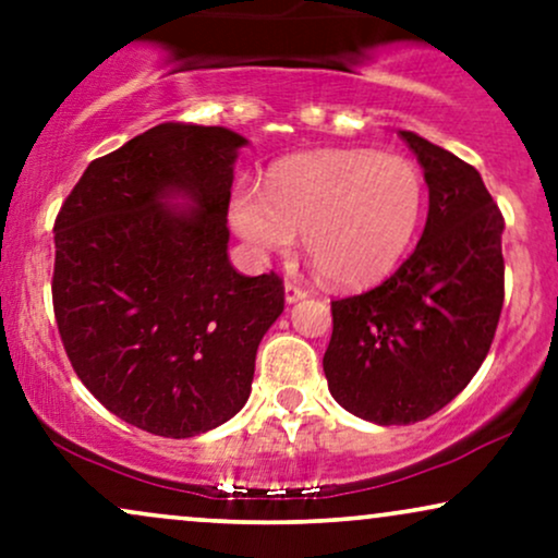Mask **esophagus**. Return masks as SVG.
I'll use <instances>...</instances> for the list:
<instances>
[{"instance_id": "obj_1", "label": "esophagus", "mask_w": 558, "mask_h": 558, "mask_svg": "<svg viewBox=\"0 0 558 558\" xmlns=\"http://www.w3.org/2000/svg\"><path fill=\"white\" fill-rule=\"evenodd\" d=\"M307 298V290L303 284H298V281H287L284 284V300L287 303H298V300Z\"/></svg>"}]
</instances>
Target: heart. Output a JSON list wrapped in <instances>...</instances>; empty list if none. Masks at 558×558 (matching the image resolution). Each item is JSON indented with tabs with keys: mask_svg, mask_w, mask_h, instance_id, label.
I'll list each match as a JSON object with an SVG mask.
<instances>
[{
	"mask_svg": "<svg viewBox=\"0 0 558 558\" xmlns=\"http://www.w3.org/2000/svg\"><path fill=\"white\" fill-rule=\"evenodd\" d=\"M425 203L421 167L376 150H313L271 169L266 193L234 190L232 225L253 247L287 253L294 232L333 287L376 284L415 240Z\"/></svg>",
	"mask_w": 558,
	"mask_h": 558,
	"instance_id": "b5f03b06",
	"label": "heart"
}]
</instances>
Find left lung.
I'll return each mask as SVG.
<instances>
[{"label":"left lung","instance_id":"1","mask_svg":"<svg viewBox=\"0 0 558 558\" xmlns=\"http://www.w3.org/2000/svg\"><path fill=\"white\" fill-rule=\"evenodd\" d=\"M428 182V221L402 266L331 300L329 391L378 425L430 417L486 360L504 305V216L468 161L402 130Z\"/></svg>","mask_w":558,"mask_h":558}]
</instances>
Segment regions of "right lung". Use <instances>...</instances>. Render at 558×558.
<instances>
[{
	"instance_id": "right-lung-1",
	"label": "right lung",
	"mask_w": 558,
	"mask_h": 558,
	"mask_svg": "<svg viewBox=\"0 0 558 558\" xmlns=\"http://www.w3.org/2000/svg\"><path fill=\"white\" fill-rule=\"evenodd\" d=\"M240 146L225 128L156 124L90 161L57 214L51 303L72 371L148 434L190 438L238 415L284 311L279 274L242 277L227 258ZM172 192L196 206L161 204Z\"/></svg>"
}]
</instances>
